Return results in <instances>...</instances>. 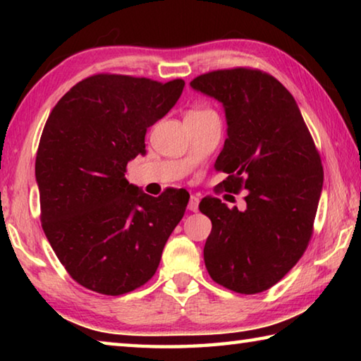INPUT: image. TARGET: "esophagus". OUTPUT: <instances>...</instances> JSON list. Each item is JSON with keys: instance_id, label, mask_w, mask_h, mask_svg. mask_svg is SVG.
Here are the masks:
<instances>
[{"instance_id": "obj_1", "label": "esophagus", "mask_w": 361, "mask_h": 361, "mask_svg": "<svg viewBox=\"0 0 361 361\" xmlns=\"http://www.w3.org/2000/svg\"><path fill=\"white\" fill-rule=\"evenodd\" d=\"M188 209L191 212H197L199 210V197L197 195H191L188 202Z\"/></svg>"}]
</instances>
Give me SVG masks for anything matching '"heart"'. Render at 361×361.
Segmentation results:
<instances>
[{
  "label": "heart",
  "mask_w": 361,
  "mask_h": 361,
  "mask_svg": "<svg viewBox=\"0 0 361 361\" xmlns=\"http://www.w3.org/2000/svg\"><path fill=\"white\" fill-rule=\"evenodd\" d=\"M202 113H207L205 109H191V111H188L186 114L188 116H195V114H202Z\"/></svg>",
  "instance_id": "heart-1"
}]
</instances>
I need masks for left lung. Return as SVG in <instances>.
I'll return each instance as SVG.
<instances>
[{
    "label": "left lung",
    "mask_w": 361,
    "mask_h": 361,
    "mask_svg": "<svg viewBox=\"0 0 361 361\" xmlns=\"http://www.w3.org/2000/svg\"><path fill=\"white\" fill-rule=\"evenodd\" d=\"M191 87L221 103L228 138L215 162L226 191L247 189L243 210L205 197L212 219L204 247L210 277L255 295L276 285L307 248L319 207L320 154L293 95L276 78L252 68L205 73Z\"/></svg>",
    "instance_id": "1"
}]
</instances>
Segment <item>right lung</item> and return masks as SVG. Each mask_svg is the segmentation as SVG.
<instances>
[{
  "mask_svg": "<svg viewBox=\"0 0 361 361\" xmlns=\"http://www.w3.org/2000/svg\"><path fill=\"white\" fill-rule=\"evenodd\" d=\"M183 87V79L94 75L49 114L35 167L42 229L84 288L119 296L145 285L185 215L183 189L152 197L126 180L127 164L146 152L148 127L173 108Z\"/></svg>",
  "mask_w": 361,
  "mask_h": 361,
  "instance_id": "1",
  "label": "right lung"
}]
</instances>
